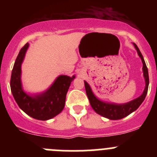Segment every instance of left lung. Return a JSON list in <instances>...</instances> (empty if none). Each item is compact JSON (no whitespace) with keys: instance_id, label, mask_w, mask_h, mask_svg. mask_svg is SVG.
I'll list each match as a JSON object with an SVG mask.
<instances>
[{"instance_id":"obj_1","label":"left lung","mask_w":157,"mask_h":157,"mask_svg":"<svg viewBox=\"0 0 157 157\" xmlns=\"http://www.w3.org/2000/svg\"><path fill=\"white\" fill-rule=\"evenodd\" d=\"M133 45H134V48L137 50V54H138L139 57L140 58L142 63H143V73L144 77L145 80V88L144 90L143 93L139 97L136 98V99H133L130 102H126V103L122 104L105 102V101L100 100L99 99H98L95 96L94 93H93L92 89L90 85L88 84L87 82L84 81L86 93L92 108L97 114L110 120L121 119V118L128 116V115H130V114L132 113L133 112H134V111L138 109V107L141 105V103L144 102L147 96L149 86L148 70H147L146 63H145L143 55H142L141 52L139 50L138 47L134 43H133Z\"/></svg>"}]
</instances>
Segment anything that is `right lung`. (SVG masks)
Masks as SVG:
<instances>
[{
	"mask_svg": "<svg viewBox=\"0 0 157 157\" xmlns=\"http://www.w3.org/2000/svg\"><path fill=\"white\" fill-rule=\"evenodd\" d=\"M26 43L20 51L14 63L10 78V89L20 109L33 118L46 121L61 113L65 105L66 95L75 75H60L48 90L42 93L29 94L23 89L21 65L29 48Z\"/></svg>",
	"mask_w": 157,
	"mask_h": 157,
	"instance_id": "right-lung-1",
	"label": "right lung"
}]
</instances>
